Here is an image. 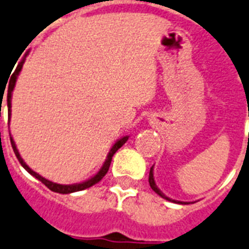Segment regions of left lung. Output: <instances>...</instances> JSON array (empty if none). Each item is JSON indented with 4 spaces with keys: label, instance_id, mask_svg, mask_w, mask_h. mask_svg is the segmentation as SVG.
<instances>
[{
    "label": "left lung",
    "instance_id": "left-lung-1",
    "mask_svg": "<svg viewBox=\"0 0 249 249\" xmlns=\"http://www.w3.org/2000/svg\"><path fill=\"white\" fill-rule=\"evenodd\" d=\"M149 183H150V187H151V188H153V190L155 191V194H158V195H159L160 197H163V198H165V200L172 201V202H176V203H180V205H186V203H188V202H183V201L172 200V198H169V197H166L165 195H164L163 192H161V191L159 190V188H158L157 183H155V180H154V166H151V168H150V173H149Z\"/></svg>",
    "mask_w": 249,
    "mask_h": 249
}]
</instances>
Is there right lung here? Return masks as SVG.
<instances>
[{
	"label": "right lung",
	"instance_id": "obj_1",
	"mask_svg": "<svg viewBox=\"0 0 249 249\" xmlns=\"http://www.w3.org/2000/svg\"><path fill=\"white\" fill-rule=\"evenodd\" d=\"M28 55V53H26L25 55H24V58L20 61V63L18 65V67L15 69V71H14V73H12L11 79H10V84L7 85V109H9V120L11 118V98H12V90H14V88H15V84H16V80H18V73H20V71H21L22 69V65H24V62H25V57ZM10 140H11V146L12 149H14V153H15L16 158H18V160L20 161V164L22 165V168L25 170H28V173L32 174L33 177H36V179H39L40 182H42L43 184H46L47 187H48L49 190L53 191V192H57V194H72V192H77V191H83V190H86V188H89V187L94 186L95 183H98L100 179H102L103 177L106 176L107 172H108V169H109L110 166V161H112V158L113 155L116 154V151L120 147H122V145H124L126 143V141L128 140V136H124L122 137V139L117 140L116 143L113 145L112 149H110L109 154H108V157H107L106 161H104V164H103V166L99 169V172L95 174L94 177H91L90 179L85 180V182H81V183H75V184H58V183H54V182H51V180L46 179V178H43L42 176H39L36 172H34L33 169H30L28 165H26V163L22 160V158L20 157V154H18V147H16L15 145V141H14V139L11 137V135H10Z\"/></svg>",
	"mask_w": 249,
	"mask_h": 249
}]
</instances>
